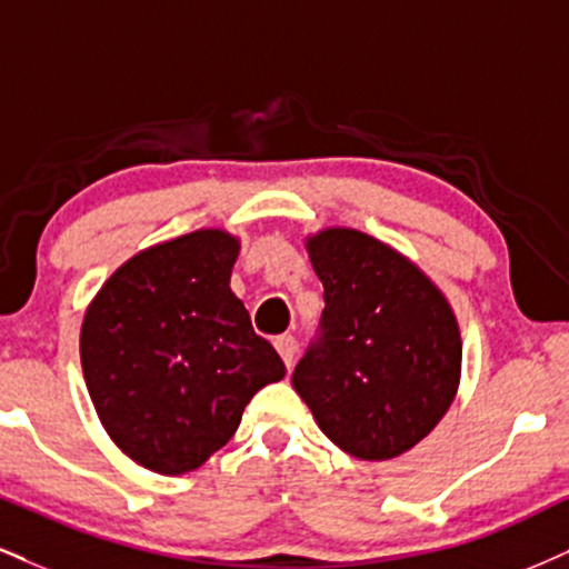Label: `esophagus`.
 <instances>
[{"label":"esophagus","instance_id":"1","mask_svg":"<svg viewBox=\"0 0 569 569\" xmlns=\"http://www.w3.org/2000/svg\"><path fill=\"white\" fill-rule=\"evenodd\" d=\"M273 346H277L279 356H282L284 367L292 369V363H296V353H298V342H296V338H292V335H279V338L273 340Z\"/></svg>","mask_w":569,"mask_h":569}]
</instances>
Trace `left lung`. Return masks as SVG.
Masks as SVG:
<instances>
[{
	"label": "left lung",
	"instance_id": "1",
	"mask_svg": "<svg viewBox=\"0 0 569 569\" xmlns=\"http://www.w3.org/2000/svg\"><path fill=\"white\" fill-rule=\"evenodd\" d=\"M306 248L325 311L292 388L342 451L396 459L453 403L461 335L451 306L417 263L359 229H321Z\"/></svg>",
	"mask_w": 569,
	"mask_h": 569
}]
</instances>
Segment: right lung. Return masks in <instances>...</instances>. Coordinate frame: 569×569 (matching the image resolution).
Masks as SVG:
<instances>
[{
	"mask_svg": "<svg viewBox=\"0 0 569 569\" xmlns=\"http://www.w3.org/2000/svg\"><path fill=\"white\" fill-rule=\"evenodd\" d=\"M240 240L198 229L118 269L87 308L81 367L113 443L158 475H184L229 443L244 406L284 377L231 292Z\"/></svg>",
	"mask_w": 569,
	"mask_h": 569,
	"instance_id": "right-lung-1",
	"label": "right lung"
}]
</instances>
